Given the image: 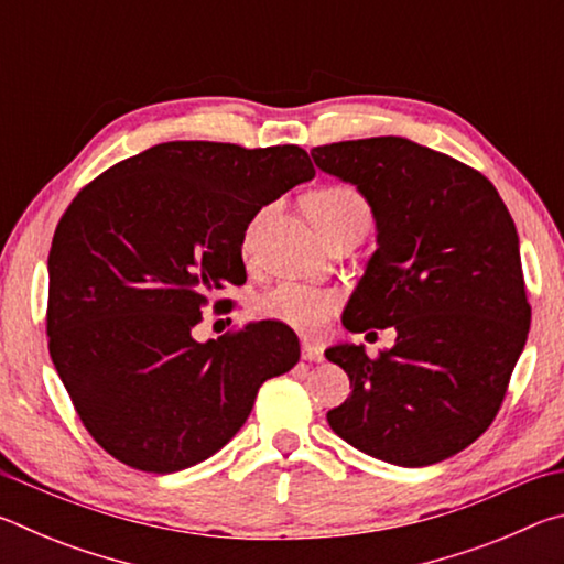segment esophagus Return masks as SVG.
I'll list each match as a JSON object with an SVG mask.
<instances>
[{
  "instance_id": "34e87169",
  "label": "esophagus",
  "mask_w": 564,
  "mask_h": 564,
  "mask_svg": "<svg viewBox=\"0 0 564 564\" xmlns=\"http://www.w3.org/2000/svg\"><path fill=\"white\" fill-rule=\"evenodd\" d=\"M301 358L308 360V362H321L323 360V348L316 346V343H303Z\"/></svg>"
}]
</instances>
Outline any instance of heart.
<instances>
[{"instance_id":"heart-1","label":"heart","mask_w":564,"mask_h":564,"mask_svg":"<svg viewBox=\"0 0 564 564\" xmlns=\"http://www.w3.org/2000/svg\"><path fill=\"white\" fill-rule=\"evenodd\" d=\"M308 216L316 224L321 234L330 231L340 224L348 221H368L370 208L368 202L362 198L358 188L348 184H330L318 191H313L308 196ZM259 218L248 226L243 236V253L251 251L253 231ZM340 295L333 289H321V285L299 283V281H285L275 285L271 293L263 295L261 313L271 321H281L285 326H291L301 333H321L326 328V323L333 318V313L338 311Z\"/></svg>"}]
</instances>
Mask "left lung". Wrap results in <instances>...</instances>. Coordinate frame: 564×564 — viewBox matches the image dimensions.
I'll return each instance as SVG.
<instances>
[{
    "label": "left lung",
    "mask_w": 564,
    "mask_h": 564,
    "mask_svg": "<svg viewBox=\"0 0 564 564\" xmlns=\"http://www.w3.org/2000/svg\"><path fill=\"white\" fill-rule=\"evenodd\" d=\"M311 156L358 186L378 226L343 326L398 333L376 358L352 343L326 350L352 386L328 425L378 460L441 463L488 431L528 340L512 216L480 171L415 141H338Z\"/></svg>",
    "instance_id": "obj_1"
}]
</instances>
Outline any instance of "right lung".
I'll use <instances>...</instances> for the list:
<instances>
[{
  "label": "right lung",
  "mask_w": 564,
  "mask_h": 564,
  "mask_svg": "<svg viewBox=\"0 0 564 564\" xmlns=\"http://www.w3.org/2000/svg\"><path fill=\"white\" fill-rule=\"evenodd\" d=\"M313 176L295 144L166 141L74 196L50 251V356L84 427L119 463L176 473L206 460L241 431L265 380L299 362V338L279 321L206 343L191 330L246 281L253 216Z\"/></svg>",
  "instance_id": "right-lung-1"
}]
</instances>
